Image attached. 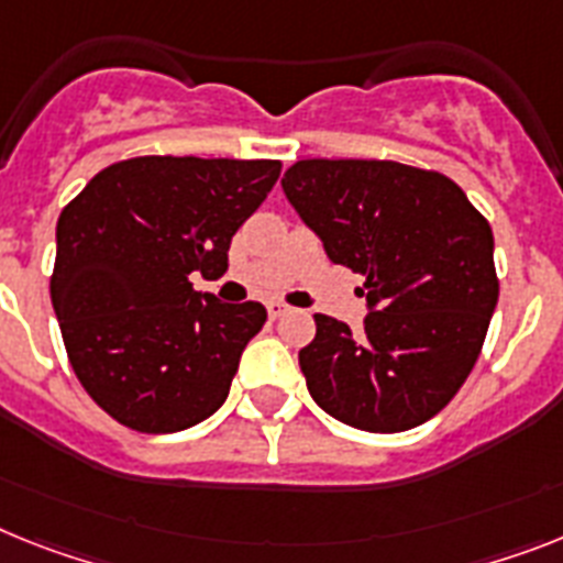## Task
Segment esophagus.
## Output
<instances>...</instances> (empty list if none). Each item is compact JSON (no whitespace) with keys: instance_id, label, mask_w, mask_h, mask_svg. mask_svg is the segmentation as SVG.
Returning <instances> with one entry per match:
<instances>
[{"instance_id":"34e87169","label":"esophagus","mask_w":563,"mask_h":563,"mask_svg":"<svg viewBox=\"0 0 563 563\" xmlns=\"http://www.w3.org/2000/svg\"><path fill=\"white\" fill-rule=\"evenodd\" d=\"M283 314H289V306L280 303V300H272V303H268V318L277 320L283 318Z\"/></svg>"}]
</instances>
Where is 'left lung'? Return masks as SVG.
Wrapping results in <instances>:
<instances>
[{
  "instance_id": "1",
  "label": "left lung",
  "mask_w": 563,
  "mask_h": 563,
  "mask_svg": "<svg viewBox=\"0 0 563 563\" xmlns=\"http://www.w3.org/2000/svg\"><path fill=\"white\" fill-rule=\"evenodd\" d=\"M283 191L329 260L366 277L361 332L314 314L309 395L363 432L427 423L470 377L498 303L489 223L450 177L391 159H300Z\"/></svg>"
}]
</instances>
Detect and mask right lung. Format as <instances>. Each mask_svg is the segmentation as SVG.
<instances>
[{
	"mask_svg": "<svg viewBox=\"0 0 563 563\" xmlns=\"http://www.w3.org/2000/svg\"><path fill=\"white\" fill-rule=\"evenodd\" d=\"M280 177L277 159L113 163L56 223L51 300L85 391L136 432H179L225 404L266 309L220 303L229 245Z\"/></svg>",
	"mask_w": 563,
	"mask_h": 563,
	"instance_id": "add662e5",
	"label": "right lung"
}]
</instances>
